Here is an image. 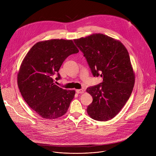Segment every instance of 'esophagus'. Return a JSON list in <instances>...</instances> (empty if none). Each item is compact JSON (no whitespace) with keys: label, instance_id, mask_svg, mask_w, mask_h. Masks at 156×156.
I'll return each instance as SVG.
<instances>
[{"label":"esophagus","instance_id":"obj_1","mask_svg":"<svg viewBox=\"0 0 156 156\" xmlns=\"http://www.w3.org/2000/svg\"><path fill=\"white\" fill-rule=\"evenodd\" d=\"M76 93L77 94H82L84 93L83 90H76Z\"/></svg>","mask_w":156,"mask_h":156}]
</instances>
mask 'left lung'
<instances>
[{
    "label": "left lung",
    "instance_id": "left-lung-1",
    "mask_svg": "<svg viewBox=\"0 0 156 156\" xmlns=\"http://www.w3.org/2000/svg\"><path fill=\"white\" fill-rule=\"evenodd\" d=\"M74 42L84 54L93 76L103 78L99 84L87 88L93 99L87 108V114L98 121L111 120L125 105L135 84L128 51L120 41L101 33Z\"/></svg>",
    "mask_w": 156,
    "mask_h": 156
}]
</instances>
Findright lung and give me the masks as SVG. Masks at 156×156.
I'll list each match as a JSON object with an SVG mask.
<instances>
[{
  "label": "right lung",
  "instance_id": "add662e5",
  "mask_svg": "<svg viewBox=\"0 0 156 156\" xmlns=\"http://www.w3.org/2000/svg\"><path fill=\"white\" fill-rule=\"evenodd\" d=\"M78 49L72 40L39 41L22 61L17 75L20 91L28 105L41 117L53 120L67 112L75 90H63L54 84L52 76L58 73L63 61Z\"/></svg>",
  "mask_w": 156,
  "mask_h": 156
}]
</instances>
